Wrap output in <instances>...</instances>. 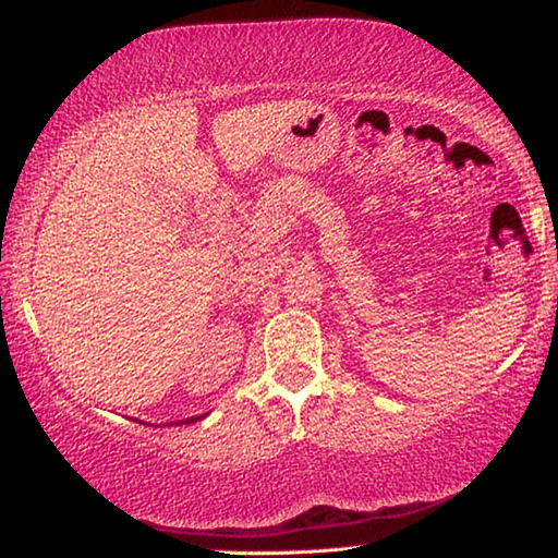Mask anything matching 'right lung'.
Returning <instances> with one entry per match:
<instances>
[{"mask_svg":"<svg viewBox=\"0 0 558 558\" xmlns=\"http://www.w3.org/2000/svg\"><path fill=\"white\" fill-rule=\"evenodd\" d=\"M197 420H202V414H199V417H187L185 424H192V422H197ZM180 424H182V422H180Z\"/></svg>","mask_w":558,"mask_h":558,"instance_id":"obj_1","label":"right lung"}]
</instances>
